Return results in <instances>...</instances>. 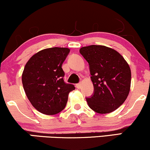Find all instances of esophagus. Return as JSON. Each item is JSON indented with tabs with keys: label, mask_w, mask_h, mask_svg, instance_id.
<instances>
[{
	"label": "esophagus",
	"mask_w": 150,
	"mask_h": 150,
	"mask_svg": "<svg viewBox=\"0 0 150 150\" xmlns=\"http://www.w3.org/2000/svg\"><path fill=\"white\" fill-rule=\"evenodd\" d=\"M81 86H82V85H81V83H77L76 85V87L77 89H80L81 87Z\"/></svg>",
	"instance_id": "esophagus-1"
}]
</instances>
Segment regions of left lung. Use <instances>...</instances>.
<instances>
[{"label": "left lung", "mask_w": 150, "mask_h": 150, "mask_svg": "<svg viewBox=\"0 0 150 150\" xmlns=\"http://www.w3.org/2000/svg\"><path fill=\"white\" fill-rule=\"evenodd\" d=\"M88 62L94 92L86 98L91 109L98 113H111L128 97L131 72L119 53L105 46L91 45L80 49Z\"/></svg>", "instance_id": "obj_1"}]
</instances>
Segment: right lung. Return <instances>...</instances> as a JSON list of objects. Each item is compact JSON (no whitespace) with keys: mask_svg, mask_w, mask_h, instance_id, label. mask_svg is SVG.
Masks as SVG:
<instances>
[{"mask_svg":"<svg viewBox=\"0 0 150 150\" xmlns=\"http://www.w3.org/2000/svg\"><path fill=\"white\" fill-rule=\"evenodd\" d=\"M70 53L68 48L46 49L32 56L22 75L27 98L37 111L46 115L57 114L64 109L68 94L75 89L64 82L62 65Z\"/></svg>","mask_w":150,"mask_h":150,"instance_id":"right-lung-1","label":"right lung"}]
</instances>
